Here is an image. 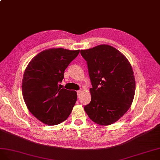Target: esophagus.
<instances>
[{"mask_svg": "<svg viewBox=\"0 0 160 160\" xmlns=\"http://www.w3.org/2000/svg\"><path fill=\"white\" fill-rule=\"evenodd\" d=\"M82 92V90H78L77 91V94H78V97L80 96Z\"/></svg>", "mask_w": 160, "mask_h": 160, "instance_id": "1", "label": "esophagus"}]
</instances>
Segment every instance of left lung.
Here are the masks:
<instances>
[{
    "label": "left lung",
    "mask_w": 160,
    "mask_h": 160,
    "mask_svg": "<svg viewBox=\"0 0 160 160\" xmlns=\"http://www.w3.org/2000/svg\"><path fill=\"white\" fill-rule=\"evenodd\" d=\"M80 53L87 62L92 86L91 101L84 111L97 124L111 125L133 102L135 80L131 63L118 50L105 44L81 50Z\"/></svg>",
    "instance_id": "left-lung-1"
}]
</instances>
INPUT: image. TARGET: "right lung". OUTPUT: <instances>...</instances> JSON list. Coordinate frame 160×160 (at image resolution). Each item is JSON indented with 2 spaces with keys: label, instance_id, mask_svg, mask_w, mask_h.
Wrapping results in <instances>:
<instances>
[{
  "label": "right lung",
  "instance_id": "obj_1",
  "mask_svg": "<svg viewBox=\"0 0 160 160\" xmlns=\"http://www.w3.org/2000/svg\"><path fill=\"white\" fill-rule=\"evenodd\" d=\"M80 50L45 49L27 65L22 82V93L30 112L45 124L56 125L69 117L77 100L74 90L62 88L64 71Z\"/></svg>",
  "mask_w": 160,
  "mask_h": 160
}]
</instances>
